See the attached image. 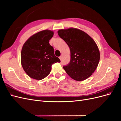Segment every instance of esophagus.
I'll return each instance as SVG.
<instances>
[{
    "mask_svg": "<svg viewBox=\"0 0 121 121\" xmlns=\"http://www.w3.org/2000/svg\"><path fill=\"white\" fill-rule=\"evenodd\" d=\"M62 57H63V56H60V57H59V58L60 59V60H61V59H62Z\"/></svg>",
    "mask_w": 121,
    "mask_h": 121,
    "instance_id": "1",
    "label": "esophagus"
}]
</instances>
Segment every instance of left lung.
<instances>
[{
	"instance_id": "left-lung-1",
	"label": "left lung",
	"mask_w": 121,
	"mask_h": 121,
	"mask_svg": "<svg viewBox=\"0 0 121 121\" xmlns=\"http://www.w3.org/2000/svg\"><path fill=\"white\" fill-rule=\"evenodd\" d=\"M57 33L70 49L71 60L63 67L65 71L76 81L88 78L95 71L100 60L95 42L86 33L75 28L60 29Z\"/></svg>"
}]
</instances>
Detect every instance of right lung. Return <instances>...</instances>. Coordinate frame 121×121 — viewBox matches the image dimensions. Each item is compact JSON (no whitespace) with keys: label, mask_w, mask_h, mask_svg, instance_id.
<instances>
[{"label":"right lung","mask_w":121,"mask_h":121,"mask_svg":"<svg viewBox=\"0 0 121 121\" xmlns=\"http://www.w3.org/2000/svg\"><path fill=\"white\" fill-rule=\"evenodd\" d=\"M53 31L44 30L32 35L23 46L21 54V65L26 73L30 78L42 80L48 76L52 65L60 62L55 56L53 47L49 40Z\"/></svg>","instance_id":"right-lung-1"}]
</instances>
